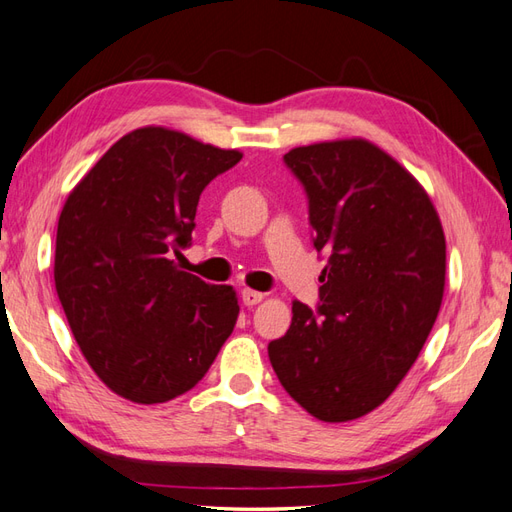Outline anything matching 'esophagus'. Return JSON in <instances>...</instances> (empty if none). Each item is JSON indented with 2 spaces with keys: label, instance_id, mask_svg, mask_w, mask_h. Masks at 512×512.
<instances>
[{
  "label": "esophagus",
  "instance_id": "1",
  "mask_svg": "<svg viewBox=\"0 0 512 512\" xmlns=\"http://www.w3.org/2000/svg\"><path fill=\"white\" fill-rule=\"evenodd\" d=\"M261 299H264V294L257 292V290H251V288H244V290H242V301H244L246 307L257 305Z\"/></svg>",
  "mask_w": 512,
  "mask_h": 512
}]
</instances>
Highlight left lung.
<instances>
[{
    "label": "left lung",
    "instance_id": "8db88e82",
    "mask_svg": "<svg viewBox=\"0 0 512 512\" xmlns=\"http://www.w3.org/2000/svg\"><path fill=\"white\" fill-rule=\"evenodd\" d=\"M283 163L305 189L327 266L318 305L292 303L268 358L312 417L351 421L390 397L430 336L445 288L443 227L423 187L364 139L294 148Z\"/></svg>",
    "mask_w": 512,
    "mask_h": 512
}]
</instances>
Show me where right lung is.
<instances>
[{"instance_id": "add662e5", "label": "right lung", "mask_w": 512, "mask_h": 512, "mask_svg": "<svg viewBox=\"0 0 512 512\" xmlns=\"http://www.w3.org/2000/svg\"><path fill=\"white\" fill-rule=\"evenodd\" d=\"M176 130L148 126L106 150L58 218L54 283L78 347L102 382L135 403L194 388L231 336V285L178 270L196 207L240 163Z\"/></svg>"}]
</instances>
